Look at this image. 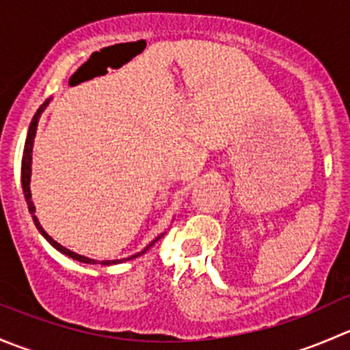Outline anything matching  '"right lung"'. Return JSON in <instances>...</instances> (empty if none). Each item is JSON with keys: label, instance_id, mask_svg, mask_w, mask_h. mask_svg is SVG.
Wrapping results in <instances>:
<instances>
[{"label": "right lung", "instance_id": "obj_1", "mask_svg": "<svg viewBox=\"0 0 350 350\" xmlns=\"http://www.w3.org/2000/svg\"><path fill=\"white\" fill-rule=\"evenodd\" d=\"M49 105V100L45 101L44 105H42L40 108L37 109V113L33 115V118H31L30 122V126H28V133H27V140H25V149H23V157H22V186H23V195H25V201H27L28 204V211H30L31 218H33L35 221V227L38 228V232H40L42 235H44L45 239H47L49 242H51V245H54L55 249L59 250V252L66 254V256L72 257L74 260H79V262H86V264H96V260L94 259H90V257H84V256H79V254L72 252V250L66 249L64 245H61V243H57L54 241V239L51 237V235L47 234V232L44 230V228L40 227V224H38L37 220V215H35V206H33V201H31V193H30V176H31V149H33V139H35V132H37V123H38V118H40L42 111H44L45 107ZM155 242V241H154ZM152 245V243H150ZM149 245V247H150ZM147 247V249H149ZM147 249H144L140 254H146ZM140 254H135V256L129 257V259H133V257H139ZM129 259H123V260H129ZM116 262H122V260H101L100 264H105V266H108V264H116Z\"/></svg>", "mask_w": 350, "mask_h": 350}]
</instances>
